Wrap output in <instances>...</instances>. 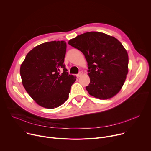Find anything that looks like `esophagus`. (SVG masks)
I'll return each instance as SVG.
<instances>
[{
    "mask_svg": "<svg viewBox=\"0 0 151 151\" xmlns=\"http://www.w3.org/2000/svg\"><path fill=\"white\" fill-rule=\"evenodd\" d=\"M82 74H83V72H82V71H80V72H79V73H78V74H77V75H76V76H77V77H78V78H79V77L82 75Z\"/></svg>",
    "mask_w": 151,
    "mask_h": 151,
    "instance_id": "esophagus-1",
    "label": "esophagus"
}]
</instances>
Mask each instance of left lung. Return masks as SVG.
<instances>
[{"label": "left lung", "mask_w": 151, "mask_h": 151, "mask_svg": "<svg viewBox=\"0 0 151 151\" xmlns=\"http://www.w3.org/2000/svg\"><path fill=\"white\" fill-rule=\"evenodd\" d=\"M69 44L81 51L88 63L90 82L86 90L91 96L104 100L121 90L128 73V55L117 39L90 32L70 40Z\"/></svg>", "instance_id": "8db88e82"}]
</instances>
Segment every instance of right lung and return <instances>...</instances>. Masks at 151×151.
Instances as JSON below:
<instances>
[{"label":"right lung","instance_id":"1","mask_svg":"<svg viewBox=\"0 0 151 151\" xmlns=\"http://www.w3.org/2000/svg\"><path fill=\"white\" fill-rule=\"evenodd\" d=\"M64 41L42 44L31 50L20 67L22 83L30 96L40 106L54 109L65 102L76 76L64 64Z\"/></svg>","mask_w":151,"mask_h":151}]
</instances>
